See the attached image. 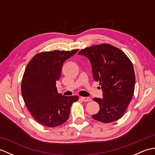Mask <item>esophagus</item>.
Masks as SVG:
<instances>
[{
    "instance_id": "1",
    "label": "esophagus",
    "mask_w": 155,
    "mask_h": 155,
    "mask_svg": "<svg viewBox=\"0 0 155 155\" xmlns=\"http://www.w3.org/2000/svg\"><path fill=\"white\" fill-rule=\"evenodd\" d=\"M81 99L83 100L84 102H88L91 101V97H82Z\"/></svg>"
}]
</instances>
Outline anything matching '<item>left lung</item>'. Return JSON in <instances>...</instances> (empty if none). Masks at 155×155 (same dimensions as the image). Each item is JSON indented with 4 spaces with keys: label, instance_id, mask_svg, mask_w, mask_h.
<instances>
[{
    "label": "left lung",
    "instance_id": "left-lung-1",
    "mask_svg": "<svg viewBox=\"0 0 155 155\" xmlns=\"http://www.w3.org/2000/svg\"><path fill=\"white\" fill-rule=\"evenodd\" d=\"M78 54L89 59L94 79L103 91V98H93L100 110L92 117L104 123L118 120L133 97L135 75L132 62L123 51L109 44L87 47Z\"/></svg>",
    "mask_w": 155,
    "mask_h": 155
}]
</instances>
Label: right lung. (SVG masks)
Returning <instances> with one entry per match:
<instances>
[{
	"label": "right lung",
	"mask_w": 155,
	"mask_h": 155,
	"mask_svg": "<svg viewBox=\"0 0 155 155\" xmlns=\"http://www.w3.org/2000/svg\"><path fill=\"white\" fill-rule=\"evenodd\" d=\"M78 49L41 52L29 61L22 77L21 93L27 109L38 123L47 127L60 126L68 120L78 96L58 94L56 82L64 62Z\"/></svg>",
	"instance_id": "obj_1"
}]
</instances>
